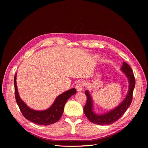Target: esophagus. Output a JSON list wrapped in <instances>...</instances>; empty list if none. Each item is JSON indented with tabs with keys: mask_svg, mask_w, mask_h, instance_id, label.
<instances>
[{
	"mask_svg": "<svg viewBox=\"0 0 148 148\" xmlns=\"http://www.w3.org/2000/svg\"><path fill=\"white\" fill-rule=\"evenodd\" d=\"M83 83L82 82H78V83L76 85V89L78 92H80L83 90Z\"/></svg>",
	"mask_w": 148,
	"mask_h": 148,
	"instance_id": "1",
	"label": "esophagus"
}]
</instances>
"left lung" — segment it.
Instances as JSON below:
<instances>
[{
    "label": "left lung",
    "instance_id": "1",
    "mask_svg": "<svg viewBox=\"0 0 148 148\" xmlns=\"http://www.w3.org/2000/svg\"><path fill=\"white\" fill-rule=\"evenodd\" d=\"M120 70L128 79L129 83L128 90L123 101L114 109L104 114H99L96 113L94 110L93 100L91 94L88 90L85 91L87 101L84 107V112L90 122L97 125H111L122 117L130 106L132 101L133 89L135 86V77L131 67L126 62H123Z\"/></svg>",
    "mask_w": 148,
    "mask_h": 148
}]
</instances>
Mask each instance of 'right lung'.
<instances>
[{
  "label": "right lung",
  "instance_id": "obj_1",
  "mask_svg": "<svg viewBox=\"0 0 148 148\" xmlns=\"http://www.w3.org/2000/svg\"><path fill=\"white\" fill-rule=\"evenodd\" d=\"M16 73L14 77L15 99L18 106L24 117L31 122L38 125H49L57 122L64 112V106L69 98L75 95V88L70 89L58 96L52 105L48 109L43 110H36L30 108L21 99L16 85Z\"/></svg>",
  "mask_w": 148,
  "mask_h": 148
}]
</instances>
